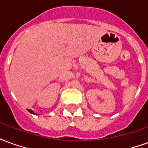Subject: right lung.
Here are the masks:
<instances>
[{
	"instance_id": "obj_1",
	"label": "right lung",
	"mask_w": 148,
	"mask_h": 148,
	"mask_svg": "<svg viewBox=\"0 0 148 148\" xmlns=\"http://www.w3.org/2000/svg\"><path fill=\"white\" fill-rule=\"evenodd\" d=\"M27 111L29 112L30 113H32V114H35V112H34L32 111V110H31V109H27Z\"/></svg>"
}]
</instances>
